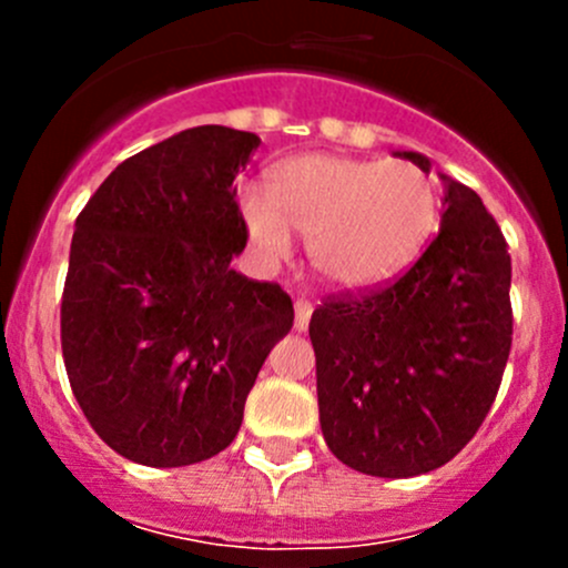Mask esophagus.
I'll return each instance as SVG.
<instances>
[{
	"instance_id": "1",
	"label": "esophagus",
	"mask_w": 568,
	"mask_h": 568,
	"mask_svg": "<svg viewBox=\"0 0 568 568\" xmlns=\"http://www.w3.org/2000/svg\"><path fill=\"white\" fill-rule=\"evenodd\" d=\"M294 326L296 329H307V324H311V316H313V305L307 300H296L294 302Z\"/></svg>"
}]
</instances>
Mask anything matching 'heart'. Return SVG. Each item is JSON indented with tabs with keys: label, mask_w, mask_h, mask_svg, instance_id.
I'll use <instances>...</instances> for the list:
<instances>
[{
	"label": "heart",
	"mask_w": 568,
	"mask_h": 568,
	"mask_svg": "<svg viewBox=\"0 0 568 568\" xmlns=\"http://www.w3.org/2000/svg\"><path fill=\"white\" fill-rule=\"evenodd\" d=\"M252 247L277 263L294 236L311 242V263L335 288H368L409 266L439 222L432 178L406 162L311 153L277 164L268 197L244 189L239 197Z\"/></svg>",
	"instance_id": "heart-1"
}]
</instances>
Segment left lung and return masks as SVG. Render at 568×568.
Returning a JSON list of instances; mask_svg holds the SVG:
<instances>
[{"instance_id":"1","label":"left lung","mask_w":568,"mask_h":568,"mask_svg":"<svg viewBox=\"0 0 568 568\" xmlns=\"http://www.w3.org/2000/svg\"><path fill=\"white\" fill-rule=\"evenodd\" d=\"M398 156L428 173L415 151ZM445 181L439 233L393 283L313 311L318 417L343 464L412 478L454 459L500 390L511 352V255L478 194Z\"/></svg>"}]
</instances>
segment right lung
<instances>
[{"label": "right lung", "instance_id": "1", "mask_svg": "<svg viewBox=\"0 0 568 568\" xmlns=\"http://www.w3.org/2000/svg\"><path fill=\"white\" fill-rule=\"evenodd\" d=\"M257 145L186 129L118 164L77 216L62 357L84 417L125 459L186 467L225 450L294 326L277 283L231 268L247 247L233 181Z\"/></svg>", "mask_w": 568, "mask_h": 568}]
</instances>
